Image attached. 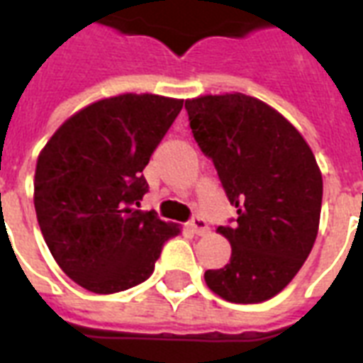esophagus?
I'll list each match as a JSON object with an SVG mask.
<instances>
[{"label":"esophagus","instance_id":"34e87169","mask_svg":"<svg viewBox=\"0 0 363 363\" xmlns=\"http://www.w3.org/2000/svg\"><path fill=\"white\" fill-rule=\"evenodd\" d=\"M190 228H192L194 233H198V235H205V233L209 232V226H207V222L201 216H194L192 220H190Z\"/></svg>","mask_w":363,"mask_h":363}]
</instances>
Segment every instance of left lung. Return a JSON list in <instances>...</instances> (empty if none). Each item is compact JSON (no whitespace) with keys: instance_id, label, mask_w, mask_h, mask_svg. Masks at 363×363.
Instances as JSON below:
<instances>
[{"instance_id":"8db88e82","label":"left lung","mask_w":363,"mask_h":363,"mask_svg":"<svg viewBox=\"0 0 363 363\" xmlns=\"http://www.w3.org/2000/svg\"><path fill=\"white\" fill-rule=\"evenodd\" d=\"M194 139L213 160L230 203L232 226H218L232 245L205 282L232 303H259L292 281L318 233L322 173L301 133L264 101L245 94L186 99Z\"/></svg>"}]
</instances>
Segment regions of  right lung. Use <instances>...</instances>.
I'll return each instance as SVG.
<instances>
[{
	"mask_svg": "<svg viewBox=\"0 0 363 363\" xmlns=\"http://www.w3.org/2000/svg\"><path fill=\"white\" fill-rule=\"evenodd\" d=\"M182 109V99L122 94L60 125L37 158L33 203L48 250L65 275L94 294H115L152 275L181 232L139 211L143 169Z\"/></svg>",
	"mask_w": 363,
	"mask_h": 363,
	"instance_id": "add662e5",
	"label": "right lung"
}]
</instances>
